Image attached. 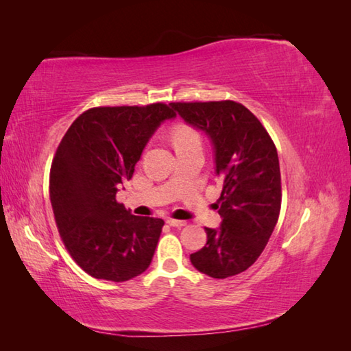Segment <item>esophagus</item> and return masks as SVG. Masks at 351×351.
Listing matches in <instances>:
<instances>
[{"mask_svg": "<svg viewBox=\"0 0 351 351\" xmlns=\"http://www.w3.org/2000/svg\"><path fill=\"white\" fill-rule=\"evenodd\" d=\"M167 223L170 226H185L187 225V221H184V220H176V219H167Z\"/></svg>", "mask_w": 351, "mask_h": 351, "instance_id": "esophagus-1", "label": "esophagus"}]
</instances>
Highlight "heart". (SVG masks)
<instances>
[{"label":"heart","mask_w":351,"mask_h":351,"mask_svg":"<svg viewBox=\"0 0 351 351\" xmlns=\"http://www.w3.org/2000/svg\"><path fill=\"white\" fill-rule=\"evenodd\" d=\"M171 141L176 149L189 147V146H200V136L196 128L187 123H176L170 130Z\"/></svg>","instance_id":"b5f03b06"}]
</instances>
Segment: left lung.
<instances>
[{"label":"left lung","mask_w":351,"mask_h":351,"mask_svg":"<svg viewBox=\"0 0 351 351\" xmlns=\"http://www.w3.org/2000/svg\"><path fill=\"white\" fill-rule=\"evenodd\" d=\"M185 122L205 131L221 182V226L205 228L206 244L190 255L214 279L240 274L255 263L278 223L282 185L278 151L258 117L235 101L171 102Z\"/></svg>","instance_id":"1"}]
</instances>
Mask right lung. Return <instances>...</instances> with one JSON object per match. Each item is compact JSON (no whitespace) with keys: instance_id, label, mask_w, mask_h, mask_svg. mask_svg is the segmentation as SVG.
<instances>
[{"instance_id":"add662e5","label":"right lung","mask_w":351,"mask_h":351,"mask_svg":"<svg viewBox=\"0 0 351 351\" xmlns=\"http://www.w3.org/2000/svg\"><path fill=\"white\" fill-rule=\"evenodd\" d=\"M171 106L93 107L80 114L58 145L49 171V197L66 250L96 279L125 282L149 267L164 220L132 215L119 204L149 137Z\"/></svg>"}]
</instances>
